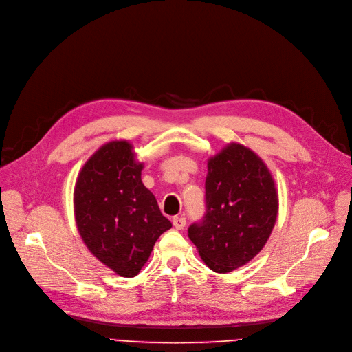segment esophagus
I'll return each mask as SVG.
<instances>
[{"instance_id":"esophagus-1","label":"esophagus","mask_w":352,"mask_h":352,"mask_svg":"<svg viewBox=\"0 0 352 352\" xmlns=\"http://www.w3.org/2000/svg\"><path fill=\"white\" fill-rule=\"evenodd\" d=\"M173 226H175V229L176 230H183L184 229V226H186V219L184 217H173Z\"/></svg>"}]
</instances>
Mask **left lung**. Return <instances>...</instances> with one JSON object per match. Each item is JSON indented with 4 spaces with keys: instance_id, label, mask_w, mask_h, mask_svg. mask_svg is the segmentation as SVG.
Masks as SVG:
<instances>
[{
    "instance_id": "left-lung-1",
    "label": "left lung",
    "mask_w": 352,
    "mask_h": 352,
    "mask_svg": "<svg viewBox=\"0 0 352 352\" xmlns=\"http://www.w3.org/2000/svg\"><path fill=\"white\" fill-rule=\"evenodd\" d=\"M206 213L189 227L201 260L229 273L256 257L270 237L278 212L274 179L249 148L230 143L210 157L206 177Z\"/></svg>"
}]
</instances>
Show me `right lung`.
<instances>
[{
  "label": "right lung",
  "mask_w": 352,
  "mask_h": 352,
  "mask_svg": "<svg viewBox=\"0 0 352 352\" xmlns=\"http://www.w3.org/2000/svg\"><path fill=\"white\" fill-rule=\"evenodd\" d=\"M142 169L132 144L113 140L88 159L75 184L74 210L82 240L122 277H135L156 240L172 227L142 183Z\"/></svg>",
  "instance_id": "1"
}]
</instances>
